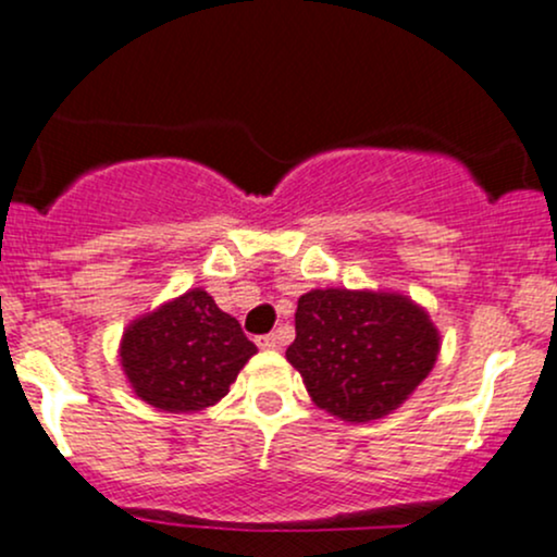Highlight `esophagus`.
<instances>
[{"instance_id": "esophagus-1", "label": "esophagus", "mask_w": 557, "mask_h": 557, "mask_svg": "<svg viewBox=\"0 0 557 557\" xmlns=\"http://www.w3.org/2000/svg\"><path fill=\"white\" fill-rule=\"evenodd\" d=\"M256 344H259V348H264V351H269V348L280 346V338L274 333H269V335H261V338H256Z\"/></svg>"}]
</instances>
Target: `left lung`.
<instances>
[{"mask_svg": "<svg viewBox=\"0 0 557 557\" xmlns=\"http://www.w3.org/2000/svg\"><path fill=\"white\" fill-rule=\"evenodd\" d=\"M442 335L431 314L394 290L317 288L298 298L285 357L311 401L346 423L399 409L433 370Z\"/></svg>", "mask_w": 557, "mask_h": 557, "instance_id": "left-lung-1", "label": "left lung"}]
</instances>
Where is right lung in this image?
I'll return each instance as SVG.
<instances>
[{
  "instance_id": "right-lung-1",
  "label": "right lung",
  "mask_w": 557,
  "mask_h": 557,
  "mask_svg": "<svg viewBox=\"0 0 557 557\" xmlns=\"http://www.w3.org/2000/svg\"><path fill=\"white\" fill-rule=\"evenodd\" d=\"M253 354L240 322L203 288L132 320L119 346L121 370L137 399L174 414L222 401Z\"/></svg>"
}]
</instances>
